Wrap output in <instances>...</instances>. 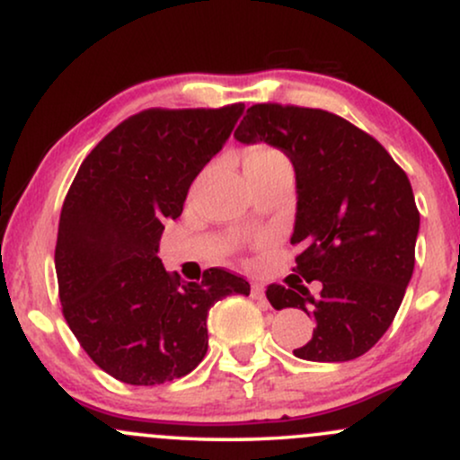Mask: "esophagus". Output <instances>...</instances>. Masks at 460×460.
I'll list each match as a JSON object with an SVG mask.
<instances>
[{
	"label": "esophagus",
	"mask_w": 460,
	"mask_h": 460,
	"mask_svg": "<svg viewBox=\"0 0 460 460\" xmlns=\"http://www.w3.org/2000/svg\"><path fill=\"white\" fill-rule=\"evenodd\" d=\"M251 294L255 300H266V289H263V285H260V283H252Z\"/></svg>",
	"instance_id": "esophagus-1"
}]
</instances>
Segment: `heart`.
Segmentation results:
<instances>
[{"label": "heart", "instance_id": "1", "mask_svg": "<svg viewBox=\"0 0 460 460\" xmlns=\"http://www.w3.org/2000/svg\"><path fill=\"white\" fill-rule=\"evenodd\" d=\"M242 162H244V175L248 179L260 177L263 172L274 171V168L289 166V160L285 157V153L268 145L248 146L244 151V157H242Z\"/></svg>", "mask_w": 460, "mask_h": 460}]
</instances>
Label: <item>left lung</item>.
Returning a JSON list of instances; mask_svg holds the SVG:
<instances>
[{
  "label": "left lung",
  "mask_w": 460,
  "mask_h": 460,
  "mask_svg": "<svg viewBox=\"0 0 460 460\" xmlns=\"http://www.w3.org/2000/svg\"><path fill=\"white\" fill-rule=\"evenodd\" d=\"M234 136L277 146L296 171L294 272L322 289H266L274 309L298 307L315 320L294 355L322 363L366 355L392 326L415 266L420 212L406 172L381 142L318 108L255 103Z\"/></svg>",
  "instance_id": "left-lung-1"
}]
</instances>
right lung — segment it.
I'll return each mask as SVG.
<instances>
[{
	"label": "right lung",
	"instance_id": "1",
	"mask_svg": "<svg viewBox=\"0 0 460 460\" xmlns=\"http://www.w3.org/2000/svg\"><path fill=\"white\" fill-rule=\"evenodd\" d=\"M244 103L151 108L116 125L79 166L60 212L56 274L62 314L79 346L128 385L186 376L208 352V315L246 279L209 268L197 283L157 257L166 220L223 149Z\"/></svg>",
	"mask_w": 460,
	"mask_h": 460
}]
</instances>
